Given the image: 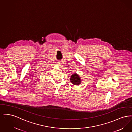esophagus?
<instances>
[{
	"mask_svg": "<svg viewBox=\"0 0 132 132\" xmlns=\"http://www.w3.org/2000/svg\"><path fill=\"white\" fill-rule=\"evenodd\" d=\"M57 64L58 65H60L61 64V63H60V62H57Z\"/></svg>",
	"mask_w": 132,
	"mask_h": 132,
	"instance_id": "obj_1",
	"label": "esophagus"
}]
</instances>
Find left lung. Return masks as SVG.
Returning <instances> with one entry per match:
<instances>
[{"label":"left lung","instance_id":"8db88e82","mask_svg":"<svg viewBox=\"0 0 132 132\" xmlns=\"http://www.w3.org/2000/svg\"><path fill=\"white\" fill-rule=\"evenodd\" d=\"M70 82L74 85H77L81 84V79L76 73L73 74L70 78Z\"/></svg>","mask_w":132,"mask_h":132}]
</instances>
